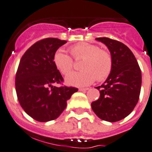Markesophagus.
Wrapping results in <instances>:
<instances>
[{
    "label": "esophagus",
    "instance_id": "obj_1",
    "mask_svg": "<svg viewBox=\"0 0 152 152\" xmlns=\"http://www.w3.org/2000/svg\"><path fill=\"white\" fill-rule=\"evenodd\" d=\"M89 88L88 87H80V89H79V91H88Z\"/></svg>",
    "mask_w": 152,
    "mask_h": 152
}]
</instances>
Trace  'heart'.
I'll return each mask as SVG.
<instances>
[{
  "instance_id": "1",
  "label": "heart",
  "mask_w": 152,
  "mask_h": 152,
  "mask_svg": "<svg viewBox=\"0 0 152 152\" xmlns=\"http://www.w3.org/2000/svg\"><path fill=\"white\" fill-rule=\"evenodd\" d=\"M70 53L74 59H83L80 68L83 70L69 73L74 66L72 57L63 50H58L54 55V63L59 72L69 74L66 83L71 86L82 87L91 84L96 80L103 81L110 75L113 65L111 54L94 44H78L70 48Z\"/></svg>"
}]
</instances>
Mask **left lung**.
Returning <instances> with one entry per match:
<instances>
[{
	"mask_svg": "<svg viewBox=\"0 0 152 152\" xmlns=\"http://www.w3.org/2000/svg\"><path fill=\"white\" fill-rule=\"evenodd\" d=\"M108 47L113 65L105 82L96 87L100 97L91 108L102 120L117 122L129 115L137 104L141 87V71L130 49L108 37L96 38Z\"/></svg>",
	"mask_w": 152,
	"mask_h": 152,
	"instance_id": "obj_1",
	"label": "left lung"
}]
</instances>
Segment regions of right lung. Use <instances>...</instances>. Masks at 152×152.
Here are the masks:
<instances>
[{"label":"right lung","instance_id":"1","mask_svg":"<svg viewBox=\"0 0 152 152\" xmlns=\"http://www.w3.org/2000/svg\"><path fill=\"white\" fill-rule=\"evenodd\" d=\"M57 38L36 42L24 53L15 75V90L23 110L39 122L54 120L66 108L78 88L62 84L64 80L54 63L56 50L66 43Z\"/></svg>","mask_w":152,"mask_h":152}]
</instances>
